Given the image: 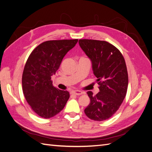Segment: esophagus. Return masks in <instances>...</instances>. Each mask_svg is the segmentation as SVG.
Here are the masks:
<instances>
[{"label": "esophagus", "instance_id": "esophagus-1", "mask_svg": "<svg viewBox=\"0 0 152 152\" xmlns=\"http://www.w3.org/2000/svg\"><path fill=\"white\" fill-rule=\"evenodd\" d=\"M71 93H72V94H73L77 95V96H79V95L82 94V91H80L76 90V91H72L71 92Z\"/></svg>", "mask_w": 152, "mask_h": 152}]
</instances>
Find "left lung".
<instances>
[{
  "label": "left lung",
  "mask_w": 152,
  "mask_h": 152,
  "mask_svg": "<svg viewBox=\"0 0 152 152\" xmlns=\"http://www.w3.org/2000/svg\"><path fill=\"white\" fill-rule=\"evenodd\" d=\"M79 43L90 59L99 85L98 94L87 93L90 103L84 112L92 120L105 121L117 111L126 97L128 74L125 60L119 50L106 41L80 39Z\"/></svg>",
  "instance_id": "8db88e82"
}]
</instances>
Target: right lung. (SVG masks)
<instances>
[{
    "label": "right lung",
    "mask_w": 152,
    "mask_h": 152,
    "mask_svg": "<svg viewBox=\"0 0 152 152\" xmlns=\"http://www.w3.org/2000/svg\"><path fill=\"white\" fill-rule=\"evenodd\" d=\"M77 42L78 39L46 41L39 45L27 59L22 76L23 91L33 111L42 118L56 115L70 98L67 91L54 87L50 79Z\"/></svg>",
    "instance_id": "add662e5"
}]
</instances>
